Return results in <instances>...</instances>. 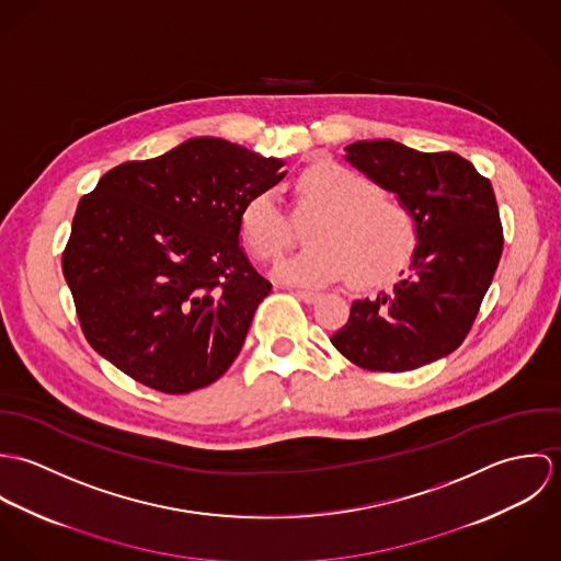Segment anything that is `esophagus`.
Wrapping results in <instances>:
<instances>
[{
    "instance_id": "34e87169",
    "label": "esophagus",
    "mask_w": 561,
    "mask_h": 561,
    "mask_svg": "<svg viewBox=\"0 0 561 561\" xmlns=\"http://www.w3.org/2000/svg\"><path fill=\"white\" fill-rule=\"evenodd\" d=\"M296 296H298L302 302H307V305H316L321 298V294H318V291H296Z\"/></svg>"
}]
</instances>
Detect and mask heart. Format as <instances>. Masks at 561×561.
Masks as SVG:
<instances>
[{
  "label": "heart",
  "mask_w": 561,
  "mask_h": 561,
  "mask_svg": "<svg viewBox=\"0 0 561 561\" xmlns=\"http://www.w3.org/2000/svg\"><path fill=\"white\" fill-rule=\"evenodd\" d=\"M300 211H323L309 231L311 248L280 259L272 276L285 285L320 289L350 276L360 289L393 280L416 248L412 214L365 174L320 161L298 179ZM240 236L261 261L291 243V225L274 192L250 196L240 211Z\"/></svg>",
  "instance_id": "1"
}]
</instances>
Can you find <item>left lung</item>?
<instances>
[{
  "label": "left lung",
  "mask_w": 561,
  "mask_h": 561,
  "mask_svg": "<svg viewBox=\"0 0 561 561\" xmlns=\"http://www.w3.org/2000/svg\"><path fill=\"white\" fill-rule=\"evenodd\" d=\"M345 160L398 196L416 225L410 272L391 294L352 302L332 345L374 371H410L460 347L503 250L492 185L458 153L360 140Z\"/></svg>",
  "instance_id": "obj_1"
}]
</instances>
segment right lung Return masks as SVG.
I'll return each mask as SVG.
<instances>
[{"label":"right lung","instance_id":"add662e5","mask_svg":"<svg viewBox=\"0 0 561 561\" xmlns=\"http://www.w3.org/2000/svg\"><path fill=\"white\" fill-rule=\"evenodd\" d=\"M283 165L198 136L105 172L62 254L88 343L161 393L216 382L272 291L241 248V207L280 183Z\"/></svg>","mask_w":561,"mask_h":561}]
</instances>
